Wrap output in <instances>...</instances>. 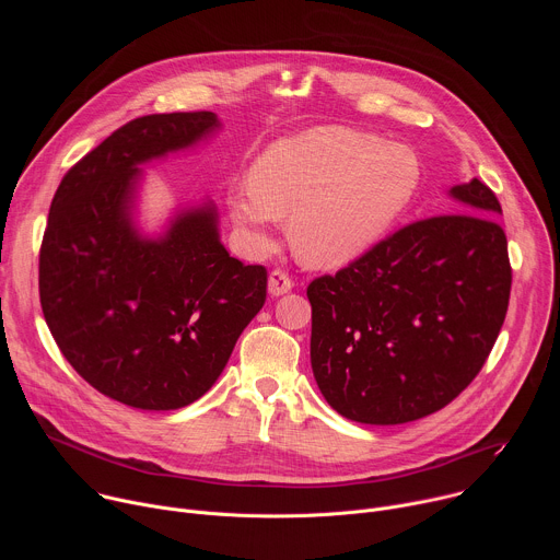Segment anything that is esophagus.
<instances>
[{"instance_id":"obj_1","label":"esophagus","mask_w":560,"mask_h":560,"mask_svg":"<svg viewBox=\"0 0 560 560\" xmlns=\"http://www.w3.org/2000/svg\"><path fill=\"white\" fill-rule=\"evenodd\" d=\"M292 288H294V281H292V277L288 272H283V270H272L270 272V277H268V292L272 296H281V294L290 292Z\"/></svg>"}]
</instances>
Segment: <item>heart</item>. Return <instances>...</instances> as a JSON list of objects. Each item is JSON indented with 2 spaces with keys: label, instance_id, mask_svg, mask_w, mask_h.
Here are the masks:
<instances>
[{
  "label": "heart",
  "instance_id": "b5f03b06",
  "mask_svg": "<svg viewBox=\"0 0 560 560\" xmlns=\"http://www.w3.org/2000/svg\"><path fill=\"white\" fill-rule=\"evenodd\" d=\"M417 159L396 143L343 126H322L272 143L250 182L225 203L246 248L266 250L279 217L301 261L335 268L368 253L408 206Z\"/></svg>",
  "mask_w": 560,
  "mask_h": 560
}]
</instances>
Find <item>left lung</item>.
<instances>
[{"label":"left lung","instance_id":"left-lung-1","mask_svg":"<svg viewBox=\"0 0 560 560\" xmlns=\"http://www.w3.org/2000/svg\"><path fill=\"white\" fill-rule=\"evenodd\" d=\"M447 195L454 214L396 230L307 285L312 372L350 421L396 425L439 412L494 348L512 288L503 210L476 177Z\"/></svg>","mask_w":560,"mask_h":560}]
</instances>
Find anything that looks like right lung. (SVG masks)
<instances>
[{
  "label": "right lung",
  "instance_id": "1",
  "mask_svg": "<svg viewBox=\"0 0 560 560\" xmlns=\"http://www.w3.org/2000/svg\"><path fill=\"white\" fill-rule=\"evenodd\" d=\"M219 128L206 110L132 119L63 175L50 203L44 318L77 374L130 408L195 404L266 303V268L228 255L212 201L177 210L159 236L135 221L141 166Z\"/></svg>",
  "mask_w": 560,
  "mask_h": 560
}]
</instances>
